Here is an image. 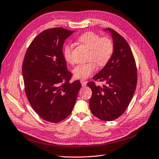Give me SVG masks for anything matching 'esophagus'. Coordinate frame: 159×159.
<instances>
[{
	"mask_svg": "<svg viewBox=\"0 0 159 159\" xmlns=\"http://www.w3.org/2000/svg\"><path fill=\"white\" fill-rule=\"evenodd\" d=\"M80 83H81V84H82V86H83V87H86V85H87V81H84L83 80H80Z\"/></svg>",
	"mask_w": 159,
	"mask_h": 159,
	"instance_id": "esophagus-1",
	"label": "esophagus"
}]
</instances>
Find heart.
I'll use <instances>...</instances> for the list:
<instances>
[{"label": "heart", "mask_w": 159, "mask_h": 159, "mask_svg": "<svg viewBox=\"0 0 159 159\" xmlns=\"http://www.w3.org/2000/svg\"><path fill=\"white\" fill-rule=\"evenodd\" d=\"M78 40L89 49L87 55L89 61L75 66L73 74L76 79H87L96 71V63L100 66H104L111 60L114 52V44L110 39L101 37L100 35L93 32H87L81 34ZM63 56L66 62L70 64L74 63L72 44L65 45L63 48Z\"/></svg>", "instance_id": "heart-1"}]
</instances>
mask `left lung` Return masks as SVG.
Masks as SVG:
<instances>
[{"label": "left lung", "mask_w": 159, "mask_h": 159, "mask_svg": "<svg viewBox=\"0 0 159 159\" xmlns=\"http://www.w3.org/2000/svg\"><path fill=\"white\" fill-rule=\"evenodd\" d=\"M114 52L111 60L98 74L94 80L107 85L97 86L94 82L87 85L93 94L89 107L93 115L105 121H112L121 116L133 98L137 83V69L132 51L126 40L111 28Z\"/></svg>", "instance_id": "obj_1"}]
</instances>
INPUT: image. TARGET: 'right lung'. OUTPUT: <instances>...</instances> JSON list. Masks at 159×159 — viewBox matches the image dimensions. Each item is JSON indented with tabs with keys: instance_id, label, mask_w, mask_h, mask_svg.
<instances>
[{
	"instance_id": "obj_1",
	"label": "right lung",
	"mask_w": 159,
	"mask_h": 159,
	"mask_svg": "<svg viewBox=\"0 0 159 159\" xmlns=\"http://www.w3.org/2000/svg\"><path fill=\"white\" fill-rule=\"evenodd\" d=\"M73 33L60 27L43 31L29 45L22 63L30 105L40 117L52 123L70 114L81 87L79 80L69 82L72 73L62 52L65 40Z\"/></svg>"
}]
</instances>
